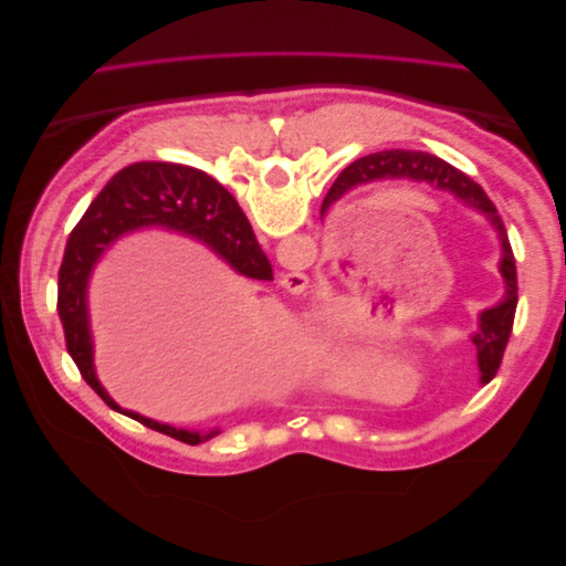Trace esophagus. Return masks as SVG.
<instances>
[{
    "label": "esophagus",
    "instance_id": "1",
    "mask_svg": "<svg viewBox=\"0 0 566 566\" xmlns=\"http://www.w3.org/2000/svg\"><path fill=\"white\" fill-rule=\"evenodd\" d=\"M281 283H283L287 293H293V295H302V293H306V290H310V276H306L304 271L285 273Z\"/></svg>",
    "mask_w": 566,
    "mask_h": 566
}]
</instances>
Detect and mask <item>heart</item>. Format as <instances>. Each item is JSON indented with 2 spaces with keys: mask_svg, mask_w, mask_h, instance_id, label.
I'll use <instances>...</instances> for the list:
<instances>
[{
  "mask_svg": "<svg viewBox=\"0 0 566 566\" xmlns=\"http://www.w3.org/2000/svg\"><path fill=\"white\" fill-rule=\"evenodd\" d=\"M378 361L385 366L399 361V352H387ZM314 370L318 380L333 389H352L358 382V368L354 364V356L342 342H325V345L316 349Z\"/></svg>",
  "mask_w": 566,
  "mask_h": 566,
  "instance_id": "obj_1",
  "label": "heart"
}]
</instances>
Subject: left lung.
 <instances>
[{
  "mask_svg": "<svg viewBox=\"0 0 566 566\" xmlns=\"http://www.w3.org/2000/svg\"><path fill=\"white\" fill-rule=\"evenodd\" d=\"M373 179H413V181L437 184L439 188H443V191H451L462 202H468L470 208L484 212L491 219L493 229L499 231L501 245H503L501 273L505 279V297L501 300V304H495L493 310L482 312V316H479V331L472 335V342L476 347L479 370H482V382L484 385L491 382L501 368L503 352L507 347L512 323H515V312H517L515 254H512L507 231L503 227L499 210H495V205L489 200L482 186L474 184L468 175L458 172V169L451 167L449 163L432 156V153H422V150H382V153H373V156H366L361 160H354L349 167L342 169L339 177L335 179L331 188L333 198H339L358 181H373Z\"/></svg>",
  "mask_w": 566,
  "mask_h": 566,
  "instance_id": "obj_1",
  "label": "left lung"
}]
</instances>
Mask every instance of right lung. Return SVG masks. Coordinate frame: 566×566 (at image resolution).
<instances>
[{
    "instance_id": "right-lung-1",
    "label": "right lung",
    "mask_w": 566,
    "mask_h": 566,
    "mask_svg": "<svg viewBox=\"0 0 566 566\" xmlns=\"http://www.w3.org/2000/svg\"><path fill=\"white\" fill-rule=\"evenodd\" d=\"M142 227H165L208 243L217 254L243 276L273 281L271 264L252 233L241 205L202 169L175 163H134L127 165L101 188L87 212L73 229L59 269V318L65 347L73 356L80 375L113 410H119L150 430L163 432L184 443L208 441V434L177 430L163 422L119 408L101 387L92 361V333L87 321V279L104 250L119 235Z\"/></svg>"
}]
</instances>
